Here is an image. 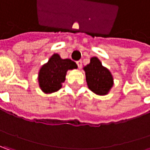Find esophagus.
Here are the masks:
<instances>
[{"mask_svg":"<svg viewBox=\"0 0 150 150\" xmlns=\"http://www.w3.org/2000/svg\"><path fill=\"white\" fill-rule=\"evenodd\" d=\"M76 64H77V66H78V68H79V69L81 68V66H82V61H81V60H79V61H77V62H76Z\"/></svg>","mask_w":150,"mask_h":150,"instance_id":"34e87169","label":"esophagus"}]
</instances>
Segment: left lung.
I'll use <instances>...</instances> for the list:
<instances>
[{
  "mask_svg": "<svg viewBox=\"0 0 150 150\" xmlns=\"http://www.w3.org/2000/svg\"><path fill=\"white\" fill-rule=\"evenodd\" d=\"M88 88L99 96L109 93L114 84L113 76L107 67L103 66L97 57H91L90 63L84 66Z\"/></svg>",
  "mask_w": 150,
  "mask_h": 150,
  "instance_id": "obj_1",
  "label": "left lung"
}]
</instances>
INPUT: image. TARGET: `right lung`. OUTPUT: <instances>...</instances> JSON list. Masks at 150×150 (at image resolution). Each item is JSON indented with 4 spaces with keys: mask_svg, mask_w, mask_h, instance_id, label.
Segmentation results:
<instances>
[{
    "mask_svg": "<svg viewBox=\"0 0 150 150\" xmlns=\"http://www.w3.org/2000/svg\"><path fill=\"white\" fill-rule=\"evenodd\" d=\"M77 64L69 59H62L54 54L38 71V85L43 93L51 94L62 87L68 70L77 69Z\"/></svg>",
    "mask_w": 150,
    "mask_h": 150,
    "instance_id": "right-lung-1",
    "label": "right lung"
}]
</instances>
